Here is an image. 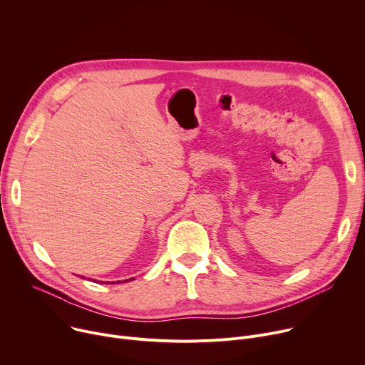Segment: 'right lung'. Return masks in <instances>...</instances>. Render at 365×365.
<instances>
[{"label": "right lung", "instance_id": "obj_1", "mask_svg": "<svg viewBox=\"0 0 365 365\" xmlns=\"http://www.w3.org/2000/svg\"><path fill=\"white\" fill-rule=\"evenodd\" d=\"M132 279H133V278H132ZM126 281H129V279H125V282H126ZM117 282H121V281H117ZM111 284H113V282H111Z\"/></svg>", "mask_w": 365, "mask_h": 365}]
</instances>
